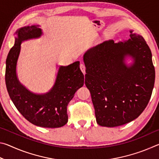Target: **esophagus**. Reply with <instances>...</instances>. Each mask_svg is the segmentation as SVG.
Listing matches in <instances>:
<instances>
[{"instance_id": "esophagus-1", "label": "esophagus", "mask_w": 159, "mask_h": 159, "mask_svg": "<svg viewBox=\"0 0 159 159\" xmlns=\"http://www.w3.org/2000/svg\"><path fill=\"white\" fill-rule=\"evenodd\" d=\"M80 70H81V71L83 72V74H85V66L84 65V64L81 63L80 64Z\"/></svg>"}]
</instances>
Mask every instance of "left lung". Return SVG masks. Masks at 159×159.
Masks as SVG:
<instances>
[{
	"label": "left lung",
	"instance_id": "1",
	"mask_svg": "<svg viewBox=\"0 0 159 159\" xmlns=\"http://www.w3.org/2000/svg\"><path fill=\"white\" fill-rule=\"evenodd\" d=\"M130 31L127 41H106L83 55L85 83L97 123L116 127L132 121L146 108L154 85L152 55L144 38ZM130 57L133 62L126 63Z\"/></svg>",
	"mask_w": 159,
	"mask_h": 159
}]
</instances>
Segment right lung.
I'll return each instance as SVG.
<instances>
[{"label":"right lung","instance_id":"add662e5","mask_svg":"<svg viewBox=\"0 0 159 159\" xmlns=\"http://www.w3.org/2000/svg\"><path fill=\"white\" fill-rule=\"evenodd\" d=\"M15 45L7 55L5 84L16 108L32 124L43 128H60L68 122L66 109L75 93L84 84V75L79 61L68 66H60L52 88L46 93L36 94L20 82L17 64L21 43L39 39L43 34L39 26H26L16 31Z\"/></svg>","mask_w":159,"mask_h":159}]
</instances>
